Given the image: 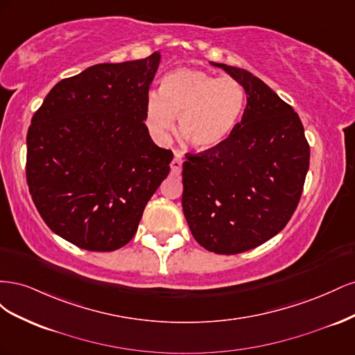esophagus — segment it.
<instances>
[{
    "instance_id": "1",
    "label": "esophagus",
    "mask_w": 355,
    "mask_h": 355,
    "mask_svg": "<svg viewBox=\"0 0 355 355\" xmlns=\"http://www.w3.org/2000/svg\"><path fill=\"white\" fill-rule=\"evenodd\" d=\"M182 163H184V159H182V157L179 155V153H176V157L173 158V161H171V164H170L171 175H173V176H179V175H180V171H182Z\"/></svg>"
}]
</instances>
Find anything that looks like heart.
<instances>
[{"instance_id":"b5f03b06","label":"heart","mask_w":355,"mask_h":355,"mask_svg":"<svg viewBox=\"0 0 355 355\" xmlns=\"http://www.w3.org/2000/svg\"><path fill=\"white\" fill-rule=\"evenodd\" d=\"M243 85L231 77L198 69L167 73L161 89L146 101L145 121L158 142L168 141L179 115V130L192 148L207 151L223 142L244 106Z\"/></svg>"}]
</instances>
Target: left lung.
<instances>
[{"label": "left lung", "mask_w": 355, "mask_h": 355, "mask_svg": "<svg viewBox=\"0 0 355 355\" xmlns=\"http://www.w3.org/2000/svg\"><path fill=\"white\" fill-rule=\"evenodd\" d=\"M247 94L241 123L207 151L185 154L182 207L194 239L237 254L280 232L295 213L309 167V145L292 106L249 71L210 62Z\"/></svg>", "instance_id": "left-lung-1"}]
</instances>
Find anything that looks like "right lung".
<instances>
[{"mask_svg":"<svg viewBox=\"0 0 355 355\" xmlns=\"http://www.w3.org/2000/svg\"><path fill=\"white\" fill-rule=\"evenodd\" d=\"M159 53L99 63L59 81L26 136L29 194L47 227L90 252L133 239L173 159L145 125Z\"/></svg>","mask_w":355,"mask_h":355,"instance_id":"right-lung-1","label":"right lung"}]
</instances>
